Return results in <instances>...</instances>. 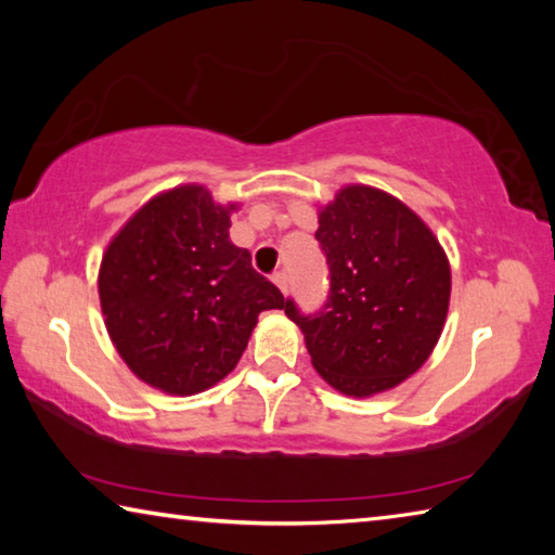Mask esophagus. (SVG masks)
<instances>
[{
	"label": "esophagus",
	"instance_id": "esophagus-1",
	"mask_svg": "<svg viewBox=\"0 0 555 555\" xmlns=\"http://www.w3.org/2000/svg\"><path fill=\"white\" fill-rule=\"evenodd\" d=\"M271 279H274V284L286 294V291H288V274H286V271H276V274Z\"/></svg>",
	"mask_w": 555,
	"mask_h": 555
}]
</instances>
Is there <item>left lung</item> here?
<instances>
[{
	"instance_id": "8db88e82",
	"label": "left lung",
	"mask_w": 555,
	"mask_h": 555,
	"mask_svg": "<svg viewBox=\"0 0 555 555\" xmlns=\"http://www.w3.org/2000/svg\"><path fill=\"white\" fill-rule=\"evenodd\" d=\"M331 291L321 311L286 315L315 372L347 397H372L428 360L450 304V264L428 224L393 195L347 185L318 215Z\"/></svg>"
}]
</instances>
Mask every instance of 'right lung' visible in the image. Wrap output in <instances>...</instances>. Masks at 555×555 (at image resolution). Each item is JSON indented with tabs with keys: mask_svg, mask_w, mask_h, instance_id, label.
Segmentation results:
<instances>
[{
	"mask_svg": "<svg viewBox=\"0 0 555 555\" xmlns=\"http://www.w3.org/2000/svg\"><path fill=\"white\" fill-rule=\"evenodd\" d=\"M188 183L131 215L102 257L100 306L121 360L176 397L210 389L237 367L261 311L284 294L230 242V212Z\"/></svg>",
	"mask_w": 555,
	"mask_h": 555,
	"instance_id": "obj_1",
	"label": "right lung"
}]
</instances>
